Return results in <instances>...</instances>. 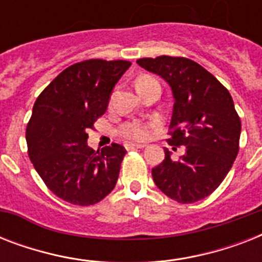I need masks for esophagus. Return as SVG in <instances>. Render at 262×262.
<instances>
[{"label": "esophagus", "mask_w": 262, "mask_h": 262, "mask_svg": "<svg viewBox=\"0 0 262 262\" xmlns=\"http://www.w3.org/2000/svg\"><path fill=\"white\" fill-rule=\"evenodd\" d=\"M125 147H126V149H136V148H145L147 145L140 143H127Z\"/></svg>", "instance_id": "1"}]
</instances>
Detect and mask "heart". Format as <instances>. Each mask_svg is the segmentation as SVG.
Returning <instances> with one entry per match:
<instances>
[{
    "label": "heart",
    "mask_w": 262,
    "mask_h": 262,
    "mask_svg": "<svg viewBox=\"0 0 262 262\" xmlns=\"http://www.w3.org/2000/svg\"><path fill=\"white\" fill-rule=\"evenodd\" d=\"M156 127V122H141V121H133V122L125 123L121 129L126 139L129 140H145L151 136L152 130Z\"/></svg>",
    "instance_id": "heart-1"
}]
</instances>
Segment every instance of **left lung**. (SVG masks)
Returning <instances> with one entry per match:
<instances>
[{
  "label": "left lung",
  "instance_id": "left-lung-1",
  "mask_svg": "<svg viewBox=\"0 0 262 262\" xmlns=\"http://www.w3.org/2000/svg\"><path fill=\"white\" fill-rule=\"evenodd\" d=\"M137 65L160 76L171 88L168 144L185 148L177 162L164 148V160L152 168L154 182L177 203L205 199L223 182L239 149L241 119L231 95L191 59L162 55L137 59Z\"/></svg>",
  "mask_w": 262,
  "mask_h": 262
}]
</instances>
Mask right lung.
Here are the masks:
<instances>
[{
    "label": "right lung",
    "instance_id": "obj_1",
    "mask_svg": "<svg viewBox=\"0 0 262 262\" xmlns=\"http://www.w3.org/2000/svg\"><path fill=\"white\" fill-rule=\"evenodd\" d=\"M132 63L88 59L61 72L38 96L27 125L28 155L43 182L59 199L92 205L115 187L126 149L95 152L88 129L104 114L115 84Z\"/></svg>",
    "mask_w": 262,
    "mask_h": 262
}]
</instances>
